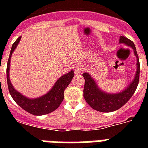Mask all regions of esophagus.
<instances>
[{
	"label": "esophagus",
	"mask_w": 148,
	"mask_h": 148,
	"mask_svg": "<svg viewBox=\"0 0 148 148\" xmlns=\"http://www.w3.org/2000/svg\"><path fill=\"white\" fill-rule=\"evenodd\" d=\"M82 73V66L81 65H77L74 68V74L76 75H79Z\"/></svg>",
	"instance_id": "esophagus-1"
}]
</instances>
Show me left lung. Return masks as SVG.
I'll list each match as a JSON object with an SVG mask.
<instances>
[{"mask_svg": "<svg viewBox=\"0 0 148 148\" xmlns=\"http://www.w3.org/2000/svg\"><path fill=\"white\" fill-rule=\"evenodd\" d=\"M120 44H124L127 47H131L137 58V71L133 81L127 87L118 93H108L101 90L95 80L89 73H84L83 77L85 80L84 88V97L87 103L94 109L100 112H112L118 110L130 100L134 94L139 82L140 76V63L135 45L133 41L124 36H121Z\"/></svg>", "mask_w": 148, "mask_h": 148, "instance_id": "obj_1", "label": "left lung"}]
</instances>
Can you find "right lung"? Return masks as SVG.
I'll use <instances>...</instances> for the list:
<instances>
[{
    "instance_id": "obj_1",
    "label": "right lung",
    "mask_w": 148,
    "mask_h": 148,
    "mask_svg": "<svg viewBox=\"0 0 148 148\" xmlns=\"http://www.w3.org/2000/svg\"><path fill=\"white\" fill-rule=\"evenodd\" d=\"M21 38V37H19L13 44L7 64V81L9 92L14 101L21 108L26 110L27 112L37 116L47 114L55 110L60 106L64 100V92L65 88L71 82L72 78L74 76V72L73 70H71L67 74L60 77V78L57 80L52 88L45 95L36 98H29L25 97L14 88L10 79V58L14 51L16 49V47L19 44Z\"/></svg>"
}]
</instances>
